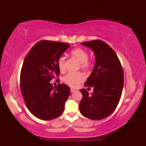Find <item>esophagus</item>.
Here are the masks:
<instances>
[{
  "label": "esophagus",
  "instance_id": "34e87169",
  "mask_svg": "<svg viewBox=\"0 0 146 146\" xmlns=\"http://www.w3.org/2000/svg\"><path fill=\"white\" fill-rule=\"evenodd\" d=\"M75 90L73 89V88H71V93H73V92H75Z\"/></svg>",
  "mask_w": 146,
  "mask_h": 146
}]
</instances>
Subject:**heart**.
<instances>
[{
  "label": "heart",
  "instance_id": "heart-1",
  "mask_svg": "<svg viewBox=\"0 0 146 146\" xmlns=\"http://www.w3.org/2000/svg\"><path fill=\"white\" fill-rule=\"evenodd\" d=\"M71 56L80 61V66L82 68H89L92 66V61L88 58V53L86 50L82 48H76L71 51ZM60 71L66 70V60L64 56H61L58 62ZM86 76L81 71L70 72L63 78V82L71 87L78 86L80 83L84 81Z\"/></svg>",
  "mask_w": 146,
  "mask_h": 146
}]
</instances>
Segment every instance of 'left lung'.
Masks as SVG:
<instances>
[{
	"instance_id": "8db88e82",
	"label": "left lung",
	"mask_w": 146,
	"mask_h": 146,
	"mask_svg": "<svg viewBox=\"0 0 146 146\" xmlns=\"http://www.w3.org/2000/svg\"><path fill=\"white\" fill-rule=\"evenodd\" d=\"M93 49L95 64L92 73L84 83L94 88L91 95L81 89V113L87 118L100 120L108 117L117 108L123 86V71L115 52L105 42L95 40L81 43Z\"/></svg>"
}]
</instances>
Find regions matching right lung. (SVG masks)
<instances>
[{"label":"right lung","mask_w":146,"mask_h":146,"mask_svg":"<svg viewBox=\"0 0 146 146\" xmlns=\"http://www.w3.org/2000/svg\"><path fill=\"white\" fill-rule=\"evenodd\" d=\"M69 46L64 42L39 41L23 62L20 76L21 93L28 109L40 119H56L64 109L71 93L69 86L58 84L53 87L50 81L59 77L58 60Z\"/></svg>","instance_id":"obj_1"}]
</instances>
